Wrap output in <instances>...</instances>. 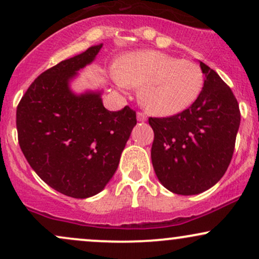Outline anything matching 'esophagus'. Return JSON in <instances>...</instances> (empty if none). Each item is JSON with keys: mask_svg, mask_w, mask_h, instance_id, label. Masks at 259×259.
<instances>
[{"mask_svg": "<svg viewBox=\"0 0 259 259\" xmlns=\"http://www.w3.org/2000/svg\"><path fill=\"white\" fill-rule=\"evenodd\" d=\"M138 120L139 121H146L147 120V115L145 114V113H142V112H138Z\"/></svg>", "mask_w": 259, "mask_h": 259, "instance_id": "esophagus-1", "label": "esophagus"}]
</instances>
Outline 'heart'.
I'll return each mask as SVG.
<instances>
[{
    "label": "heart",
    "instance_id": "1",
    "mask_svg": "<svg viewBox=\"0 0 259 259\" xmlns=\"http://www.w3.org/2000/svg\"><path fill=\"white\" fill-rule=\"evenodd\" d=\"M113 75L120 88H142V105L159 117L189 108L200 96L204 82L197 63L157 51L129 53L118 63Z\"/></svg>",
    "mask_w": 259,
    "mask_h": 259
}]
</instances>
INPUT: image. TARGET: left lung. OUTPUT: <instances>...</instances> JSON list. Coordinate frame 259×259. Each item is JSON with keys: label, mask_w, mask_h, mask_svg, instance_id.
<instances>
[{"label": "left lung", "mask_w": 259, "mask_h": 259, "mask_svg": "<svg viewBox=\"0 0 259 259\" xmlns=\"http://www.w3.org/2000/svg\"><path fill=\"white\" fill-rule=\"evenodd\" d=\"M200 65L206 78L197 100L171 117L148 118L157 178L169 191L184 196L201 194L222 179L241 118L231 89L207 64Z\"/></svg>", "instance_id": "8db88e82"}]
</instances>
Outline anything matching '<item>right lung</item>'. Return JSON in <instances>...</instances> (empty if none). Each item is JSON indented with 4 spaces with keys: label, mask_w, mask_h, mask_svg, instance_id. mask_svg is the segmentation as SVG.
Instances as JSON below:
<instances>
[{
    "label": "right lung",
    "mask_w": 259,
    "mask_h": 259,
    "mask_svg": "<svg viewBox=\"0 0 259 259\" xmlns=\"http://www.w3.org/2000/svg\"><path fill=\"white\" fill-rule=\"evenodd\" d=\"M102 44L59 62L32 81L17 107L19 146L35 173L56 191L86 198L105 189L136 125V112L103 107L101 92L73 94L69 81Z\"/></svg>",
    "instance_id": "1"
}]
</instances>
